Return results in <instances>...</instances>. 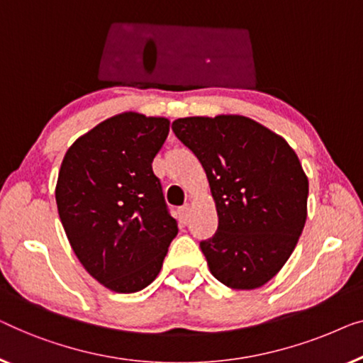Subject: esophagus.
Listing matches in <instances>:
<instances>
[{"label":"esophagus","instance_id":"1","mask_svg":"<svg viewBox=\"0 0 363 363\" xmlns=\"http://www.w3.org/2000/svg\"><path fill=\"white\" fill-rule=\"evenodd\" d=\"M189 216H191V206H182L179 208V220L186 223L189 220Z\"/></svg>","mask_w":363,"mask_h":363}]
</instances>
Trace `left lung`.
Returning a JSON list of instances; mask_svg holds the SVG:
<instances>
[{
	"label": "left lung",
	"instance_id": "obj_1",
	"mask_svg": "<svg viewBox=\"0 0 363 363\" xmlns=\"http://www.w3.org/2000/svg\"><path fill=\"white\" fill-rule=\"evenodd\" d=\"M172 131L206 171L218 227L201 242L208 269L232 289H257L288 258L308 217L309 182L284 138L242 115L189 116Z\"/></svg>",
	"mask_w": 363,
	"mask_h": 363
}]
</instances>
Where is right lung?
I'll use <instances>...</instances> for the list:
<instances>
[{
  "label": "right lung",
  "instance_id": "right-lung-1",
  "mask_svg": "<svg viewBox=\"0 0 363 363\" xmlns=\"http://www.w3.org/2000/svg\"><path fill=\"white\" fill-rule=\"evenodd\" d=\"M167 133V118L125 111L80 136L60 164L55 202L70 247L115 293L155 281L177 235L151 166Z\"/></svg>",
  "mask_w": 363,
  "mask_h": 363
}]
</instances>
